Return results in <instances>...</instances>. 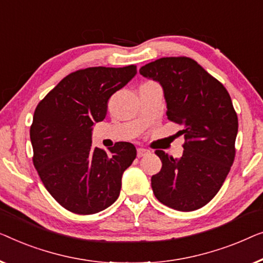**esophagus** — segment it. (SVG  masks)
Segmentation results:
<instances>
[{
	"mask_svg": "<svg viewBox=\"0 0 263 263\" xmlns=\"http://www.w3.org/2000/svg\"><path fill=\"white\" fill-rule=\"evenodd\" d=\"M149 153L150 151L147 149H144V147H138V149H137V155H138V157L145 156V155H147Z\"/></svg>",
	"mask_w": 263,
	"mask_h": 263,
	"instance_id": "34e87169",
	"label": "esophagus"
}]
</instances>
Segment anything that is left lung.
<instances>
[{
  "mask_svg": "<svg viewBox=\"0 0 263 263\" xmlns=\"http://www.w3.org/2000/svg\"><path fill=\"white\" fill-rule=\"evenodd\" d=\"M145 79L160 83L168 119L184 136L180 158L162 150L161 172L151 177L155 197L174 210L205 206L224 183L235 158L238 119L223 84L187 57H165L139 69Z\"/></svg>",
  "mask_w": 263,
  "mask_h": 263,
  "instance_id": "1",
  "label": "left lung"
}]
</instances>
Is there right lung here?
Masks as SVG:
<instances>
[{"instance_id":"add662e5","label":"right lung","mask_w":263,"mask_h":263,"mask_svg":"<svg viewBox=\"0 0 263 263\" xmlns=\"http://www.w3.org/2000/svg\"><path fill=\"white\" fill-rule=\"evenodd\" d=\"M135 65L95 66L64 77L36 106L29 131L33 163L49 193L64 209L93 214L117 200L136 146L116 143L106 153L91 145L93 126L116 91L136 76Z\"/></svg>"}]
</instances>
